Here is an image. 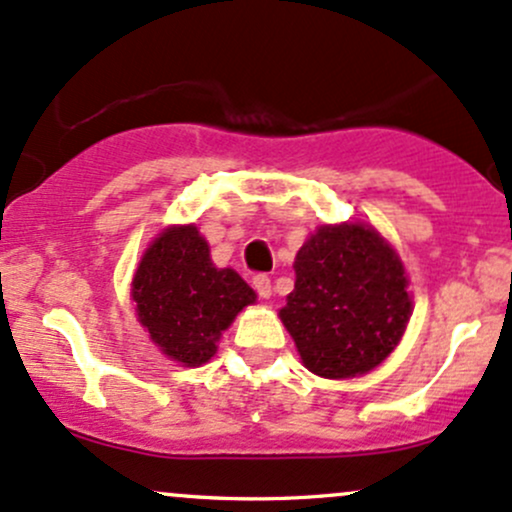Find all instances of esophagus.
Masks as SVG:
<instances>
[{
	"instance_id": "esophagus-1",
	"label": "esophagus",
	"mask_w": 512,
	"mask_h": 512,
	"mask_svg": "<svg viewBox=\"0 0 512 512\" xmlns=\"http://www.w3.org/2000/svg\"><path fill=\"white\" fill-rule=\"evenodd\" d=\"M254 287L258 292V297H263V300H268V297L273 295V285H271V278H268L266 273H258L254 278Z\"/></svg>"
}]
</instances>
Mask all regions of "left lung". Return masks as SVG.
Returning a JSON list of instances; mask_svg holds the SVG:
<instances>
[{"instance_id":"8db88e82","label":"left lung","mask_w":512,"mask_h":512,"mask_svg":"<svg viewBox=\"0 0 512 512\" xmlns=\"http://www.w3.org/2000/svg\"><path fill=\"white\" fill-rule=\"evenodd\" d=\"M411 317L409 278L370 225H324L297 251L295 290L280 309L304 367L326 380L375 370Z\"/></svg>"}]
</instances>
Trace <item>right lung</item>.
Masks as SVG:
<instances>
[{
	"mask_svg": "<svg viewBox=\"0 0 512 512\" xmlns=\"http://www.w3.org/2000/svg\"><path fill=\"white\" fill-rule=\"evenodd\" d=\"M140 324L166 358L186 367L208 363L256 292L232 268H217L195 225L169 227L149 244L132 278Z\"/></svg>",
	"mask_w": 512,
	"mask_h": 512,
	"instance_id": "right-lung-1",
	"label": "right lung"
}]
</instances>
